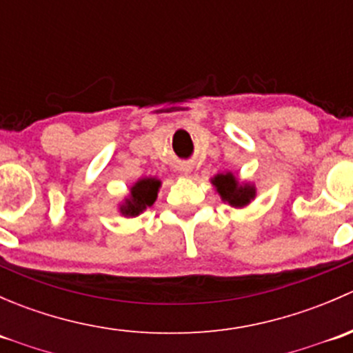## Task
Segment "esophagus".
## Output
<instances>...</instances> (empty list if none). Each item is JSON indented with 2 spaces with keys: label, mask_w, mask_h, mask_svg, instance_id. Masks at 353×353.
<instances>
[{
  "label": "esophagus",
  "mask_w": 353,
  "mask_h": 353,
  "mask_svg": "<svg viewBox=\"0 0 353 353\" xmlns=\"http://www.w3.org/2000/svg\"><path fill=\"white\" fill-rule=\"evenodd\" d=\"M181 170H183L184 174H190V172H191V167H188V165H183V167H181Z\"/></svg>",
  "instance_id": "obj_1"
}]
</instances>
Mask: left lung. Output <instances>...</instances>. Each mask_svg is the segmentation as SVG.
<instances>
[{
	"mask_svg": "<svg viewBox=\"0 0 353 353\" xmlns=\"http://www.w3.org/2000/svg\"><path fill=\"white\" fill-rule=\"evenodd\" d=\"M216 191L220 193L223 201H229L232 206H244L254 198V188L239 186L232 174H219L213 179Z\"/></svg>",
	"mask_w": 353,
	"mask_h": 353,
	"instance_id": "8db88e82",
	"label": "left lung"
}]
</instances>
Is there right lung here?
<instances>
[{
	"instance_id": "obj_1",
	"label": "right lung",
	"mask_w": 353,
	"mask_h": 353,
	"mask_svg": "<svg viewBox=\"0 0 353 353\" xmlns=\"http://www.w3.org/2000/svg\"><path fill=\"white\" fill-rule=\"evenodd\" d=\"M160 181L159 179H141L131 188V198L126 199V205H123L121 212L124 215H138L143 212L147 206L154 205L157 198V191H159Z\"/></svg>"
}]
</instances>
